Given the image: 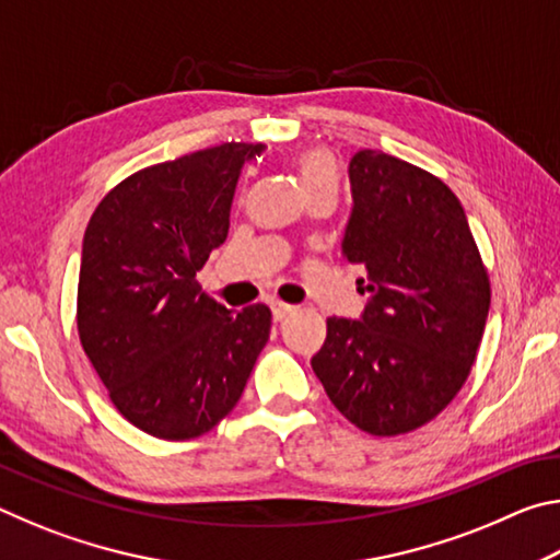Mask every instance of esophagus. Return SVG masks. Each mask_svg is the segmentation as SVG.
I'll return each mask as SVG.
<instances>
[{
  "label": "esophagus",
  "instance_id": "obj_1",
  "mask_svg": "<svg viewBox=\"0 0 560 560\" xmlns=\"http://www.w3.org/2000/svg\"><path fill=\"white\" fill-rule=\"evenodd\" d=\"M271 314H273V320H283L289 314H293V306H291V303H283V301H273L271 303Z\"/></svg>",
  "mask_w": 560,
  "mask_h": 560
}]
</instances>
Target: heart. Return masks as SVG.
Instances as JSON below:
<instances>
[{"mask_svg":"<svg viewBox=\"0 0 560 560\" xmlns=\"http://www.w3.org/2000/svg\"><path fill=\"white\" fill-rule=\"evenodd\" d=\"M293 165H296L299 183L306 195L314 192V189H320V187L338 189V163L330 150H326V148L301 150L296 160H293Z\"/></svg>","mask_w":560,"mask_h":560,"instance_id":"obj_1","label":"heart"}]
</instances>
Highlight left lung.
Masks as SVG:
<instances>
[{
  "instance_id": "1",
  "label": "left lung",
  "mask_w": 560,
  "mask_h": 560,
  "mask_svg": "<svg viewBox=\"0 0 560 560\" xmlns=\"http://www.w3.org/2000/svg\"><path fill=\"white\" fill-rule=\"evenodd\" d=\"M348 175L343 257L365 267L358 283L371 299L358 320H326L311 368L355 428L393 438L434 420L462 390L485 336L489 273L440 177L383 150H360Z\"/></svg>"
}]
</instances>
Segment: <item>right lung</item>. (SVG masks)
Returning a JSON list of instances; mask_svg holds the SVG:
<instances>
[{
    "label": "right lung",
    "mask_w": 560,
    "mask_h": 560,
    "mask_svg": "<svg viewBox=\"0 0 560 560\" xmlns=\"http://www.w3.org/2000/svg\"><path fill=\"white\" fill-rule=\"evenodd\" d=\"M261 145L222 143L138 170L103 197L83 236L81 346L110 402L160 440H192L234 410L271 311H230L197 271L230 232L236 179Z\"/></svg>",
    "instance_id": "add662e5"
}]
</instances>
